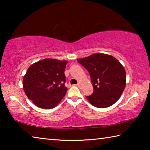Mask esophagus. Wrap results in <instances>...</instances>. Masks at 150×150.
Segmentation results:
<instances>
[{
	"label": "esophagus",
	"mask_w": 150,
	"mask_h": 150,
	"mask_svg": "<svg viewBox=\"0 0 150 150\" xmlns=\"http://www.w3.org/2000/svg\"><path fill=\"white\" fill-rule=\"evenodd\" d=\"M77 86L79 87H81V86H82V83H77Z\"/></svg>",
	"instance_id": "34e87169"
}]
</instances>
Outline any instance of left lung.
<instances>
[{
	"instance_id": "1",
	"label": "left lung",
	"mask_w": 150,
	"mask_h": 150,
	"mask_svg": "<svg viewBox=\"0 0 150 150\" xmlns=\"http://www.w3.org/2000/svg\"><path fill=\"white\" fill-rule=\"evenodd\" d=\"M90 74L93 93L86 96L93 106L106 108L115 104L122 94L126 74L122 65L112 55L95 54L77 59Z\"/></svg>"
}]
</instances>
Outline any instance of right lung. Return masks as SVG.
Returning <instances> with one entry per match:
<instances>
[{
    "label": "right lung",
    "mask_w": 150,
    "mask_h": 150,
    "mask_svg": "<svg viewBox=\"0 0 150 150\" xmlns=\"http://www.w3.org/2000/svg\"><path fill=\"white\" fill-rule=\"evenodd\" d=\"M67 63L47 58L30 66L23 77V88L35 106L53 108L64 97L67 91L64 73Z\"/></svg>",
    "instance_id": "right-lung-1"
}]
</instances>
